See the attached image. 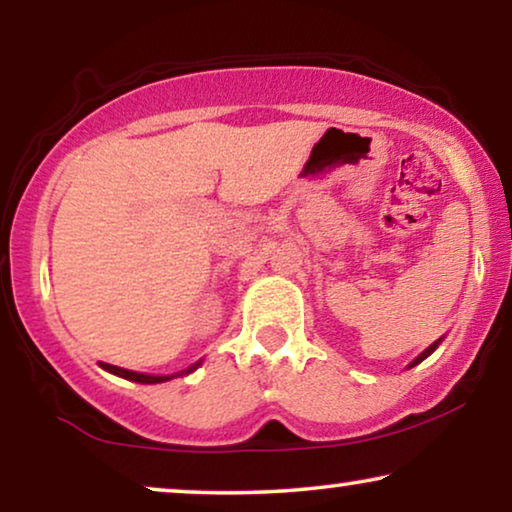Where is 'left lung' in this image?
Instances as JSON below:
<instances>
[{"label": "left lung", "instance_id": "left-lung-1", "mask_svg": "<svg viewBox=\"0 0 512 512\" xmlns=\"http://www.w3.org/2000/svg\"><path fill=\"white\" fill-rule=\"evenodd\" d=\"M438 345H440V340H436V342H433V345H431V347H426V349H424V352H422V354H419V356H417V359H415V361H412L408 368H412V366H417V363H422V361L426 359V356H429V354H433V352H436V347H438Z\"/></svg>", "mask_w": 512, "mask_h": 512}]
</instances>
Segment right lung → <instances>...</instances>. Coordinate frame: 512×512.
<instances>
[{"instance_id": "1", "label": "right lung", "mask_w": 512, "mask_h": 512, "mask_svg": "<svg viewBox=\"0 0 512 512\" xmlns=\"http://www.w3.org/2000/svg\"><path fill=\"white\" fill-rule=\"evenodd\" d=\"M198 366H200V361L195 363V366H191V368L181 370V373H177V375L193 373V370L198 368ZM100 368L109 370V373H114L118 377H125V380H130V382H139V384H158V382H167V380H172V377H177V375H144V373H135V370H125V368L111 366V363H102V361H100Z\"/></svg>"}]
</instances>
